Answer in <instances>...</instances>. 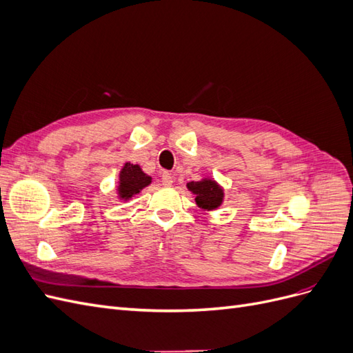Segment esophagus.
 <instances>
[{
  "label": "esophagus",
  "mask_w": 353,
  "mask_h": 353,
  "mask_svg": "<svg viewBox=\"0 0 353 353\" xmlns=\"http://www.w3.org/2000/svg\"><path fill=\"white\" fill-rule=\"evenodd\" d=\"M172 183H174L172 174H170V172H163V174H162V184H163L165 187H170V185H172Z\"/></svg>",
  "instance_id": "obj_1"
}]
</instances>
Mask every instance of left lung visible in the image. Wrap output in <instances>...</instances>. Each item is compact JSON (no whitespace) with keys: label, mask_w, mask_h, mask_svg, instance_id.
Returning <instances> with one entry per match:
<instances>
[{"label":"left lung","mask_w":353,"mask_h":353,"mask_svg":"<svg viewBox=\"0 0 353 353\" xmlns=\"http://www.w3.org/2000/svg\"><path fill=\"white\" fill-rule=\"evenodd\" d=\"M191 193L196 194V203L201 209H216L223 199L222 188L212 179H203V181H191L187 184Z\"/></svg>","instance_id":"1"}]
</instances>
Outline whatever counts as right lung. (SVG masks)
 Returning a JSON list of instances; mask_svg holds the SVG:
<instances>
[{
    "label": "right lung",
    "instance_id": "add662e5",
    "mask_svg": "<svg viewBox=\"0 0 353 353\" xmlns=\"http://www.w3.org/2000/svg\"><path fill=\"white\" fill-rule=\"evenodd\" d=\"M152 183V178L145 175L141 168L132 163H125L119 175V197L130 199L134 194H138L140 191Z\"/></svg>",
    "mask_w": 353,
    "mask_h": 353
}]
</instances>
